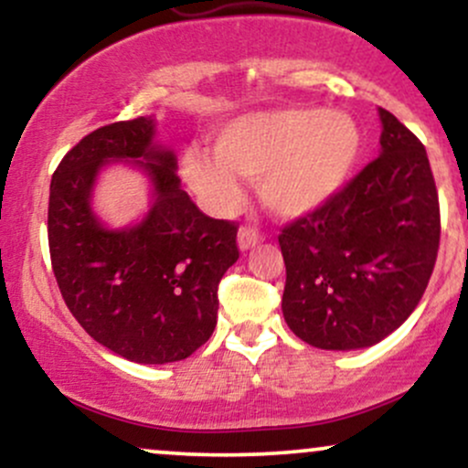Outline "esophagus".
I'll return each mask as SVG.
<instances>
[{
    "label": "esophagus",
    "instance_id": "esophagus-1",
    "mask_svg": "<svg viewBox=\"0 0 468 468\" xmlns=\"http://www.w3.org/2000/svg\"><path fill=\"white\" fill-rule=\"evenodd\" d=\"M266 235L261 233V230L252 229V227H241L239 233H238V244L241 250H249L252 246H257L260 241H264Z\"/></svg>",
    "mask_w": 468,
    "mask_h": 468
}]
</instances>
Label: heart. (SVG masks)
Wrapping results in <instances>:
<instances>
[{"instance_id":"1","label":"heart","mask_w":468,"mask_h":468,"mask_svg":"<svg viewBox=\"0 0 468 468\" xmlns=\"http://www.w3.org/2000/svg\"><path fill=\"white\" fill-rule=\"evenodd\" d=\"M361 147V130L346 112L277 107L224 125L213 143L216 156L189 149L182 174L211 211L239 207V176L257 180L261 202L275 216L299 218L324 207L346 185Z\"/></svg>"}]
</instances>
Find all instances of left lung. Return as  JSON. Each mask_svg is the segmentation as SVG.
Wrapping results in <instances>:
<instances>
[{"instance_id":"8db88e82","label":"left lung","mask_w":468,"mask_h":468,"mask_svg":"<svg viewBox=\"0 0 468 468\" xmlns=\"http://www.w3.org/2000/svg\"><path fill=\"white\" fill-rule=\"evenodd\" d=\"M380 155L279 235L290 330L321 350H361L407 321L440 246L438 191L424 144L378 110Z\"/></svg>"}]
</instances>
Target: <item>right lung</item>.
Returning <instances> with one entry per match:
<instances>
[{"label": "right lung", "mask_w": 468, "mask_h": 468, "mask_svg": "<svg viewBox=\"0 0 468 468\" xmlns=\"http://www.w3.org/2000/svg\"><path fill=\"white\" fill-rule=\"evenodd\" d=\"M155 121L99 127L63 155L50 182L48 244L63 302L94 341L133 363L191 356L218 324V286L238 261V224L204 216L182 191ZM132 159L150 176L154 202L141 225L105 229L93 216L98 171Z\"/></svg>", "instance_id": "1"}]
</instances>
